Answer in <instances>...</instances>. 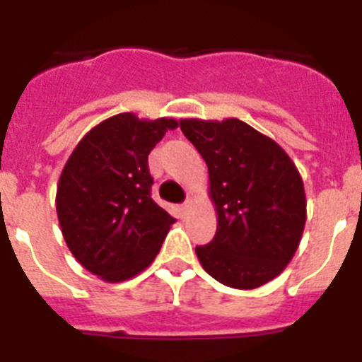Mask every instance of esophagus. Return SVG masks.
Instances as JSON below:
<instances>
[{
	"mask_svg": "<svg viewBox=\"0 0 362 362\" xmlns=\"http://www.w3.org/2000/svg\"><path fill=\"white\" fill-rule=\"evenodd\" d=\"M190 209H192V199H187L183 204H181V212L183 214L190 212Z\"/></svg>",
	"mask_w": 362,
	"mask_h": 362,
	"instance_id": "34e87169",
	"label": "esophagus"
}]
</instances>
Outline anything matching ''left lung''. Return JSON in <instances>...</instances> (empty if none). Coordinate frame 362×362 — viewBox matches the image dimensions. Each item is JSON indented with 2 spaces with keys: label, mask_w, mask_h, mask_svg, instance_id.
<instances>
[{
  "label": "left lung",
  "mask_w": 362,
  "mask_h": 362,
  "mask_svg": "<svg viewBox=\"0 0 362 362\" xmlns=\"http://www.w3.org/2000/svg\"><path fill=\"white\" fill-rule=\"evenodd\" d=\"M206 161L217 230L199 263L230 288L263 286L286 268L306 223L303 179L288 153L245 121L181 119Z\"/></svg>",
  "instance_id": "left-lung-1"
}]
</instances>
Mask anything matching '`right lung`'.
<instances>
[{
  "mask_svg": "<svg viewBox=\"0 0 362 362\" xmlns=\"http://www.w3.org/2000/svg\"><path fill=\"white\" fill-rule=\"evenodd\" d=\"M177 121L123 112L83 137L62 172L56 210L69 250L94 276L121 283L161 250L175 219L150 197L148 153Z\"/></svg>",
  "mask_w": 362,
  "mask_h": 362,
  "instance_id": "obj_1",
  "label": "right lung"
}]
</instances>
